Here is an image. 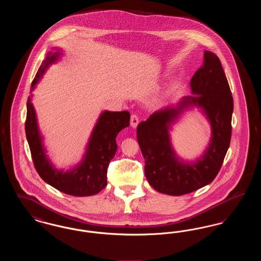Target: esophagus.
<instances>
[{
  "instance_id": "1",
  "label": "esophagus",
  "mask_w": 261,
  "mask_h": 261,
  "mask_svg": "<svg viewBox=\"0 0 261 261\" xmlns=\"http://www.w3.org/2000/svg\"><path fill=\"white\" fill-rule=\"evenodd\" d=\"M138 123H139V117L137 116L136 114H132L131 119H130V124L133 128H136Z\"/></svg>"
}]
</instances>
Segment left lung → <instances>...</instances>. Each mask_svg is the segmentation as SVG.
Returning a JSON list of instances; mask_svg holds the SVG:
<instances>
[{
    "label": "left lung",
    "instance_id": "1",
    "mask_svg": "<svg viewBox=\"0 0 261 261\" xmlns=\"http://www.w3.org/2000/svg\"><path fill=\"white\" fill-rule=\"evenodd\" d=\"M196 96L183 98L175 107L153 112L137 127V139L145 159V175L155 191L182 196L211 183L219 172L232 135L233 97L218 57L204 51L203 64L191 79ZM197 105L212 125L208 149L195 163L181 162L171 146L170 125L189 106Z\"/></svg>",
    "mask_w": 261,
    "mask_h": 261
}]
</instances>
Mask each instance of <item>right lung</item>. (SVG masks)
<instances>
[{"instance_id":"1","label":"right lung","mask_w":261,"mask_h":261,"mask_svg":"<svg viewBox=\"0 0 261 261\" xmlns=\"http://www.w3.org/2000/svg\"><path fill=\"white\" fill-rule=\"evenodd\" d=\"M60 55L59 51H50L47 55L32 81L31 91H33L46 69L51 63L57 62ZM129 112H101L89 140L83 161L74 169L63 172L56 169L46 155L42 136L38 129L35 110L31 102V97H28L25 133L36 171L46 183L64 194L75 197L98 194L107 186L108 167L117 149L115 138L122 129L129 126Z\"/></svg>"}]
</instances>
